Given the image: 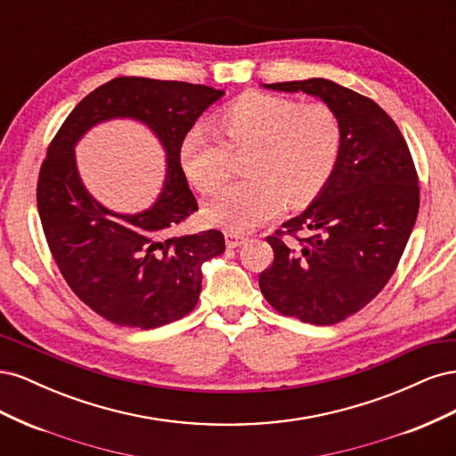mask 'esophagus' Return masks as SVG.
<instances>
[{"label": "esophagus", "mask_w": 456, "mask_h": 456, "mask_svg": "<svg viewBox=\"0 0 456 456\" xmlns=\"http://www.w3.org/2000/svg\"><path fill=\"white\" fill-rule=\"evenodd\" d=\"M224 238H226V245L230 247V249H236V247H240L247 241L243 233H236V232H226Z\"/></svg>", "instance_id": "1"}]
</instances>
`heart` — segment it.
<instances>
[{"label": "heart", "mask_w": 456, "mask_h": 456, "mask_svg": "<svg viewBox=\"0 0 456 456\" xmlns=\"http://www.w3.org/2000/svg\"><path fill=\"white\" fill-rule=\"evenodd\" d=\"M213 131L191 129L181 144V167L201 194L224 181L232 154L249 156L243 183L207 201L205 218L228 232H249L281 211L317 196L333 175L342 133L333 110L266 93H245L220 110Z\"/></svg>", "instance_id": "1"}]
</instances>
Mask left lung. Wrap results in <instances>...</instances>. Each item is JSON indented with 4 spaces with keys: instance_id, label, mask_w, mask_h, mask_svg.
Returning <instances> with one entry per match:
<instances>
[{
    "instance_id": "1",
    "label": "left lung",
    "mask_w": 456,
    "mask_h": 456,
    "mask_svg": "<svg viewBox=\"0 0 456 456\" xmlns=\"http://www.w3.org/2000/svg\"><path fill=\"white\" fill-rule=\"evenodd\" d=\"M265 87L317 96L340 123L333 175L308 209L266 238L273 262L258 278L280 314L333 325L369 305L395 272L419 215L415 163L394 119L367 96L323 77Z\"/></svg>"
}]
</instances>
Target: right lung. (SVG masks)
I'll list each match as a JSON object with an SVG mask.
<instances>
[{"label": "right lung", "mask_w": 456, "mask_h": 456, "mask_svg": "<svg viewBox=\"0 0 456 456\" xmlns=\"http://www.w3.org/2000/svg\"><path fill=\"white\" fill-rule=\"evenodd\" d=\"M224 91L186 81L116 77L89 93L47 148L37 178V211L54 262L72 291L104 320L121 327L156 329L196 308L201 266L223 255V232L173 236L198 211L181 167V144L196 119ZM141 120L168 156L157 203L123 216L96 202L80 183L73 148L102 120Z\"/></svg>", "instance_id": "obj_1"}]
</instances>
